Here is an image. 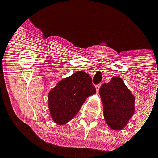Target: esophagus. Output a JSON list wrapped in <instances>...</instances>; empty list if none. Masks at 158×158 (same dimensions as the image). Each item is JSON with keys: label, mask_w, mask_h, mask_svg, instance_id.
I'll return each mask as SVG.
<instances>
[{"label": "esophagus", "mask_w": 158, "mask_h": 158, "mask_svg": "<svg viewBox=\"0 0 158 158\" xmlns=\"http://www.w3.org/2000/svg\"><path fill=\"white\" fill-rule=\"evenodd\" d=\"M100 85H101V84H99L95 85V88H96V90H97V92H98V91H99V89Z\"/></svg>", "instance_id": "34e87169"}]
</instances>
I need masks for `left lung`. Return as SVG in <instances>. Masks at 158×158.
Returning <instances> with one entry per match:
<instances>
[{
    "label": "left lung",
    "mask_w": 158,
    "mask_h": 158,
    "mask_svg": "<svg viewBox=\"0 0 158 158\" xmlns=\"http://www.w3.org/2000/svg\"><path fill=\"white\" fill-rule=\"evenodd\" d=\"M99 94L103 102L104 118L113 130H121L135 112V97L123 80L117 76L102 84Z\"/></svg>",
    "instance_id": "1"
}]
</instances>
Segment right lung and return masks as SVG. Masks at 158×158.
<instances>
[{"mask_svg": "<svg viewBox=\"0 0 158 158\" xmlns=\"http://www.w3.org/2000/svg\"><path fill=\"white\" fill-rule=\"evenodd\" d=\"M96 89L92 78L78 71L57 83L48 95L51 116L55 123L64 125L78 113L85 100Z\"/></svg>", "mask_w": 158, "mask_h": 158, "instance_id": "obj_1", "label": "right lung"}]
</instances>
